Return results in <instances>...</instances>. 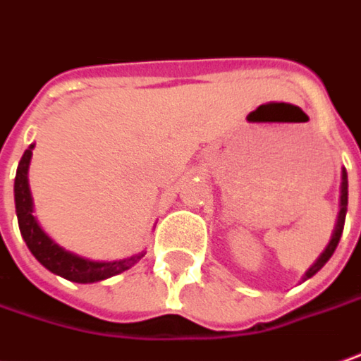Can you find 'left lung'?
<instances>
[{
	"label": "left lung",
	"mask_w": 361,
	"mask_h": 361,
	"mask_svg": "<svg viewBox=\"0 0 361 361\" xmlns=\"http://www.w3.org/2000/svg\"><path fill=\"white\" fill-rule=\"evenodd\" d=\"M345 210H348V175H345V171H342V195H340V214H338V224H336V228H334L332 234V240L328 243L326 246V250L320 254V258L312 264V268L306 272V276L304 280H308L312 278L318 270H322V266L326 264L330 258H332L334 250H336V246L340 243V236H342V231H344V222H345Z\"/></svg>",
	"instance_id": "8db88e82"
}]
</instances>
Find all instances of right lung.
Instances as JSON below:
<instances>
[{"instance_id":"add662e5","label":"right lung","mask_w":361,"mask_h":361,"mask_svg":"<svg viewBox=\"0 0 361 361\" xmlns=\"http://www.w3.org/2000/svg\"><path fill=\"white\" fill-rule=\"evenodd\" d=\"M31 151H33V145L23 152V157L19 161L13 192H16V212L21 236H23L31 254L39 260L41 264L57 276L67 278L71 282H79V284H89V282H99L105 278L117 276L121 272L129 270L135 262H139L145 252L135 254V256L125 258V260H113V262L89 260V258L77 256V254L61 248L59 244L53 243L49 236L41 231V226L33 216V200H31V190H29L27 183Z\"/></svg>"}]
</instances>
